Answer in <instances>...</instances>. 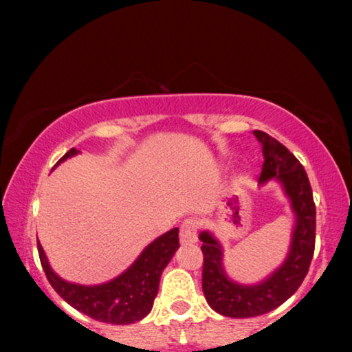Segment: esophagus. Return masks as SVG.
Here are the masks:
<instances>
[{"label": "esophagus", "mask_w": 352, "mask_h": 352, "mask_svg": "<svg viewBox=\"0 0 352 352\" xmlns=\"http://www.w3.org/2000/svg\"><path fill=\"white\" fill-rule=\"evenodd\" d=\"M197 229H199V223H197V219L182 221L181 232H179L181 243H194V242H197Z\"/></svg>", "instance_id": "34e87169"}]
</instances>
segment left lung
<instances>
[{
	"mask_svg": "<svg viewBox=\"0 0 352 352\" xmlns=\"http://www.w3.org/2000/svg\"><path fill=\"white\" fill-rule=\"evenodd\" d=\"M263 144L264 163L259 182L276 177L285 187L296 214L292 248L287 261L258 285H239L226 277L221 247L208 232H201L204 253L201 288L208 305L226 317L247 319L276 309L295 293L309 271L316 247V204L305 168L288 148L264 131H253Z\"/></svg>",
	"mask_w": 352,
	"mask_h": 352,
	"instance_id": "1",
	"label": "left lung"
}]
</instances>
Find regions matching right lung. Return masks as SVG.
<instances>
[{
    "mask_svg": "<svg viewBox=\"0 0 352 352\" xmlns=\"http://www.w3.org/2000/svg\"><path fill=\"white\" fill-rule=\"evenodd\" d=\"M76 152H78L76 148H70L57 163L75 155ZM177 247H179V229L175 228L148 245L126 272H123L115 280L98 287L75 285L57 277L47 264L40 242H38V254L51 287L72 307L94 320L126 325L141 320L151 312L163 269L170 263Z\"/></svg>",
    "mask_w": 352,
    "mask_h": 352,
    "instance_id": "obj_1",
    "label": "right lung"
}]
</instances>
